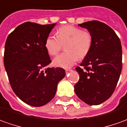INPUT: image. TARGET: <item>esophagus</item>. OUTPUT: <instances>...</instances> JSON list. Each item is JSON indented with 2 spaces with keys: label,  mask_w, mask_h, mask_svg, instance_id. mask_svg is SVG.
<instances>
[{
  "label": "esophagus",
  "mask_w": 127,
  "mask_h": 127,
  "mask_svg": "<svg viewBox=\"0 0 127 127\" xmlns=\"http://www.w3.org/2000/svg\"><path fill=\"white\" fill-rule=\"evenodd\" d=\"M71 70H72L71 69H65V72H68L70 71H71Z\"/></svg>",
  "instance_id": "1"
}]
</instances>
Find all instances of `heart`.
<instances>
[{"label":"heart","instance_id":"heart-1","mask_svg":"<svg viewBox=\"0 0 127 127\" xmlns=\"http://www.w3.org/2000/svg\"><path fill=\"white\" fill-rule=\"evenodd\" d=\"M93 43V36L91 32L72 25H64L57 30L56 36H47L44 46L49 55L55 56L64 45L65 52L55 58L53 64L68 68L74 65L78 58H84L89 54Z\"/></svg>","mask_w":127,"mask_h":127}]
</instances>
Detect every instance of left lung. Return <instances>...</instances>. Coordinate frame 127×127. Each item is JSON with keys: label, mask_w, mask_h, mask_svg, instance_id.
I'll return each mask as SVG.
<instances>
[{"label": "left lung", "mask_w": 127, "mask_h": 127, "mask_svg": "<svg viewBox=\"0 0 127 127\" xmlns=\"http://www.w3.org/2000/svg\"><path fill=\"white\" fill-rule=\"evenodd\" d=\"M79 26L86 28L93 36L91 51L80 66L74 86L79 98L89 105L105 102L115 91L122 68L121 42L109 25L98 21L85 22Z\"/></svg>", "instance_id": "left-lung-1"}]
</instances>
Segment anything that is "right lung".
<instances>
[{"label": "right lung", "mask_w": 127, "mask_h": 127, "mask_svg": "<svg viewBox=\"0 0 127 127\" xmlns=\"http://www.w3.org/2000/svg\"><path fill=\"white\" fill-rule=\"evenodd\" d=\"M56 23L25 22L7 38L4 65L16 95L29 105L41 106L55 97L57 84L65 77L62 68H48L52 61L44 46Z\"/></svg>", "instance_id": "add662e5"}]
</instances>
